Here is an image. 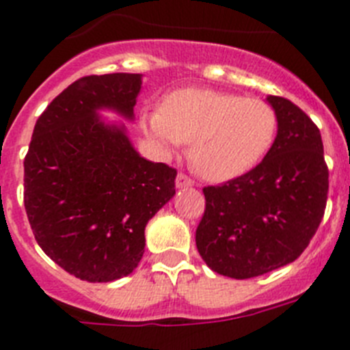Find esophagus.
<instances>
[{"label": "esophagus", "mask_w": 350, "mask_h": 350, "mask_svg": "<svg viewBox=\"0 0 350 350\" xmlns=\"http://www.w3.org/2000/svg\"><path fill=\"white\" fill-rule=\"evenodd\" d=\"M194 185V182L191 180V178L185 175V173H178L177 175V187L178 189H185V187H192Z\"/></svg>", "instance_id": "esophagus-1"}]
</instances>
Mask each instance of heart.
Masks as SVG:
<instances>
[{"mask_svg": "<svg viewBox=\"0 0 350 350\" xmlns=\"http://www.w3.org/2000/svg\"><path fill=\"white\" fill-rule=\"evenodd\" d=\"M163 149L189 146V161L201 177L227 182L255 168L272 147L278 114L262 98L210 88H182L146 120Z\"/></svg>", "mask_w": 350, "mask_h": 350, "instance_id": "1", "label": "heart"}]
</instances>
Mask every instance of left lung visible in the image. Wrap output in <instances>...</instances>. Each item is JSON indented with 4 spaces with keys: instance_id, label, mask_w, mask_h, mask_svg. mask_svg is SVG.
I'll return each instance as SVG.
<instances>
[{
    "instance_id": "obj_1",
    "label": "left lung",
    "mask_w": 350,
    "mask_h": 350,
    "mask_svg": "<svg viewBox=\"0 0 350 350\" xmlns=\"http://www.w3.org/2000/svg\"><path fill=\"white\" fill-rule=\"evenodd\" d=\"M278 114L274 144L255 168L203 189L196 246L211 271L248 280L291 264L321 224L328 166L319 128L288 98L269 95Z\"/></svg>"
}]
</instances>
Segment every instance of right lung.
<instances>
[{
	"label": "right lung",
	"instance_id": "right-lung-1",
	"mask_svg": "<svg viewBox=\"0 0 350 350\" xmlns=\"http://www.w3.org/2000/svg\"><path fill=\"white\" fill-rule=\"evenodd\" d=\"M140 75L85 76L38 118L24 159V206L34 238L57 265L90 283L133 272L147 222L175 194L177 170L147 161L123 124L98 109L133 120Z\"/></svg>",
	"mask_w": 350,
	"mask_h": 350
}]
</instances>
